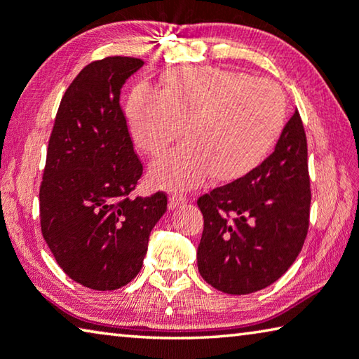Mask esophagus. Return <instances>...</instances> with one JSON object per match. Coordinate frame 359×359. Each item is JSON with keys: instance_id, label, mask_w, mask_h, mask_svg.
I'll use <instances>...</instances> for the list:
<instances>
[{"instance_id": "obj_1", "label": "esophagus", "mask_w": 359, "mask_h": 359, "mask_svg": "<svg viewBox=\"0 0 359 359\" xmlns=\"http://www.w3.org/2000/svg\"><path fill=\"white\" fill-rule=\"evenodd\" d=\"M185 203H187V198L182 195V193H172V195L169 196V209H175Z\"/></svg>"}]
</instances>
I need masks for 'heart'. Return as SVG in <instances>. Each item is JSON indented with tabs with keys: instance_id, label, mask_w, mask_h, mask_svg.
Masks as SVG:
<instances>
[{
	"instance_id": "1",
	"label": "heart",
	"mask_w": 359,
	"mask_h": 359,
	"mask_svg": "<svg viewBox=\"0 0 359 359\" xmlns=\"http://www.w3.org/2000/svg\"><path fill=\"white\" fill-rule=\"evenodd\" d=\"M133 140L159 155L184 134L189 139L150 168L156 185L191 189L210 174L217 182L244 177L264 161L286 119L283 90L244 72L184 67L163 76V90L142 83L129 95Z\"/></svg>"
}]
</instances>
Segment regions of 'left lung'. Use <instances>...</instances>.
Returning a JSON list of instances; mask_svg holds the SVG:
<instances>
[{
  "label": "left lung",
  "mask_w": 359,
  "mask_h": 359,
  "mask_svg": "<svg viewBox=\"0 0 359 359\" xmlns=\"http://www.w3.org/2000/svg\"><path fill=\"white\" fill-rule=\"evenodd\" d=\"M310 201L306 137L295 110L269 158L198 200L204 219L196 252L203 280L233 295L280 280L302 251Z\"/></svg>",
  "instance_id": "1"
}]
</instances>
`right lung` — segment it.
Returning <instances> with one entry per match:
<instances>
[{"label": "right lung", "mask_w": 359, "mask_h": 359, "mask_svg": "<svg viewBox=\"0 0 359 359\" xmlns=\"http://www.w3.org/2000/svg\"><path fill=\"white\" fill-rule=\"evenodd\" d=\"M142 65L116 55L84 67L62 97L48 145L43 236L60 269L94 291H115L137 276L150 231L168 209L161 191L130 196L142 163L119 94Z\"/></svg>", "instance_id": "1"}]
</instances>
